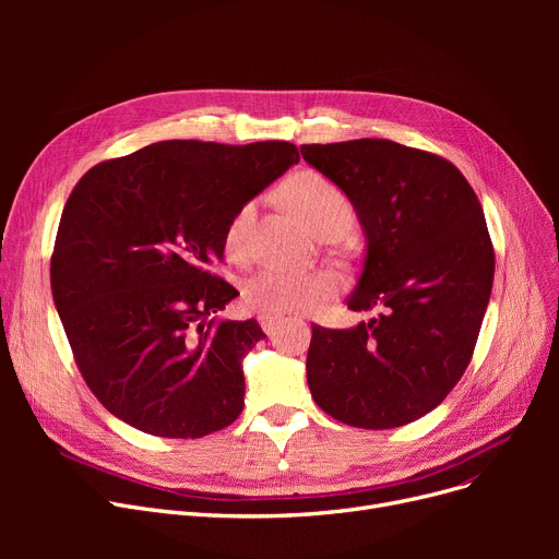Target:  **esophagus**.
Instances as JSON below:
<instances>
[{
	"label": "esophagus",
	"mask_w": 559,
	"mask_h": 559,
	"mask_svg": "<svg viewBox=\"0 0 559 559\" xmlns=\"http://www.w3.org/2000/svg\"><path fill=\"white\" fill-rule=\"evenodd\" d=\"M258 324L264 333H274V329L278 326V317H270V314H258Z\"/></svg>",
	"instance_id": "34e87169"
}]
</instances>
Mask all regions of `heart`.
<instances>
[{"instance_id":"b5f03b06","label":"heart","mask_w":559,"mask_h":559,"mask_svg":"<svg viewBox=\"0 0 559 559\" xmlns=\"http://www.w3.org/2000/svg\"><path fill=\"white\" fill-rule=\"evenodd\" d=\"M283 197L319 238H342L356 224L354 203L331 179L319 171H301L285 183ZM258 203H242L230 217L224 233V249L233 260L249 255V238ZM335 278L326 272H292L283 267H262L242 283V304L260 314L285 317L314 310L335 295Z\"/></svg>"}]
</instances>
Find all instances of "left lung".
<instances>
[{
	"label": "left lung",
	"instance_id": "8db88e82",
	"mask_svg": "<svg viewBox=\"0 0 559 559\" xmlns=\"http://www.w3.org/2000/svg\"><path fill=\"white\" fill-rule=\"evenodd\" d=\"M301 154L354 203L367 253L348 308L376 312L354 329L312 324L310 394L346 426H405L472 362L493 283L483 205L453 163L392 140L301 144Z\"/></svg>",
	"mask_w": 559,
	"mask_h": 559
}]
</instances>
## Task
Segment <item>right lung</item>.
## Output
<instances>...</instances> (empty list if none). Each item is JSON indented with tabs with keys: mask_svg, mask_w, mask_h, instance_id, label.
I'll use <instances>...</instances> for the list:
<instances>
[{
	"mask_svg": "<svg viewBox=\"0 0 559 559\" xmlns=\"http://www.w3.org/2000/svg\"><path fill=\"white\" fill-rule=\"evenodd\" d=\"M299 163L292 142L165 140L87 169L58 224L49 276L74 362L117 419L197 439L245 407L255 319L213 314L238 297L215 274L242 203Z\"/></svg>",
	"mask_w": 559,
	"mask_h": 559,
	"instance_id": "right-lung-1",
	"label": "right lung"
}]
</instances>
